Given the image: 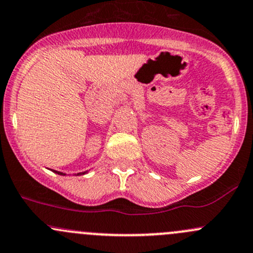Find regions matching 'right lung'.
Wrapping results in <instances>:
<instances>
[{
	"label": "right lung",
	"mask_w": 253,
	"mask_h": 253,
	"mask_svg": "<svg viewBox=\"0 0 253 253\" xmlns=\"http://www.w3.org/2000/svg\"><path fill=\"white\" fill-rule=\"evenodd\" d=\"M54 171H56V170H54ZM56 173H57V174H61V175H64V174L61 173V171H56Z\"/></svg>",
	"instance_id": "right-lung-1"
}]
</instances>
